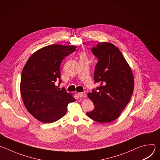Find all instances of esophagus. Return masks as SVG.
<instances>
[{
  "label": "esophagus",
  "instance_id": "34e87169",
  "mask_svg": "<svg viewBox=\"0 0 160 160\" xmlns=\"http://www.w3.org/2000/svg\"><path fill=\"white\" fill-rule=\"evenodd\" d=\"M78 96L80 98H86L87 97V94L85 92H79Z\"/></svg>",
  "mask_w": 160,
  "mask_h": 160
}]
</instances>
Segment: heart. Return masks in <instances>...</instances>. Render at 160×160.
<instances>
[{
    "mask_svg": "<svg viewBox=\"0 0 160 160\" xmlns=\"http://www.w3.org/2000/svg\"><path fill=\"white\" fill-rule=\"evenodd\" d=\"M80 58H85L86 56H85V54L83 52H81V53L80 54Z\"/></svg>",
    "mask_w": 160,
    "mask_h": 160,
    "instance_id": "b5f03b06",
    "label": "heart"
}]
</instances>
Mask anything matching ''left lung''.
Wrapping results in <instances>:
<instances>
[{
    "label": "left lung",
    "mask_w": 160,
    "mask_h": 160,
    "mask_svg": "<svg viewBox=\"0 0 160 160\" xmlns=\"http://www.w3.org/2000/svg\"><path fill=\"white\" fill-rule=\"evenodd\" d=\"M92 52L98 58L94 80L101 86L87 94L94 109L87 116L101 123L117 119L129 102L134 88L130 66L119 49L109 42H100Z\"/></svg>",
    "instance_id": "8db88e82"
}]
</instances>
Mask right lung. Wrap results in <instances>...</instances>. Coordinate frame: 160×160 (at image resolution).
Returning a JSON list of instances; mask_svg holds the SVG:
<instances>
[{
  "label": "right lung",
  "instance_id": "1",
  "mask_svg": "<svg viewBox=\"0 0 160 160\" xmlns=\"http://www.w3.org/2000/svg\"><path fill=\"white\" fill-rule=\"evenodd\" d=\"M76 48L59 44L43 47L32 54L22 69L21 96L27 111L38 121L50 123L59 120L68 104L75 101L73 94L59 90L55 82L61 77V61Z\"/></svg>",
  "mask_w": 160,
  "mask_h": 160
}]
</instances>
